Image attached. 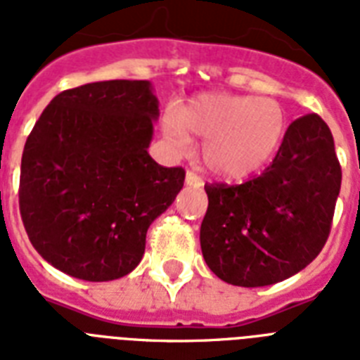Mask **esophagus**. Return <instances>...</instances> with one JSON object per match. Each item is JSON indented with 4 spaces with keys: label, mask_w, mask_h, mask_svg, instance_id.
<instances>
[{
    "label": "esophagus",
    "mask_w": 360,
    "mask_h": 360,
    "mask_svg": "<svg viewBox=\"0 0 360 360\" xmlns=\"http://www.w3.org/2000/svg\"><path fill=\"white\" fill-rule=\"evenodd\" d=\"M185 183H186V186H196V188H200V186H203L202 177H198V175L194 174V172H186Z\"/></svg>",
    "instance_id": "obj_1"
}]
</instances>
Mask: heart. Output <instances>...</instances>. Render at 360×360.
<instances>
[{
  "mask_svg": "<svg viewBox=\"0 0 360 360\" xmlns=\"http://www.w3.org/2000/svg\"><path fill=\"white\" fill-rule=\"evenodd\" d=\"M285 114L274 98L233 93H202L181 110L166 108L162 134L177 153L203 138V162L222 179H245L263 169L285 136Z\"/></svg>",
  "mask_w": 360,
  "mask_h": 360,
  "instance_id": "obj_1",
  "label": "heart"
}]
</instances>
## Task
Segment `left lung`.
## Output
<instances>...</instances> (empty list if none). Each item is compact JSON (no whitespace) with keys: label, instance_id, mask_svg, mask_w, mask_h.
Listing matches in <instances>:
<instances>
[{"label":"left lung","instance_id":"left-lung-1","mask_svg":"<svg viewBox=\"0 0 360 360\" xmlns=\"http://www.w3.org/2000/svg\"><path fill=\"white\" fill-rule=\"evenodd\" d=\"M335 140L318 114L288 127L273 164L243 185H205L202 254L220 280L262 288L307 267L323 248L340 194Z\"/></svg>","mask_w":360,"mask_h":360}]
</instances>
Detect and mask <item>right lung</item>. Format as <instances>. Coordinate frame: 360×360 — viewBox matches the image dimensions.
<instances>
[{
  "mask_svg": "<svg viewBox=\"0 0 360 360\" xmlns=\"http://www.w3.org/2000/svg\"><path fill=\"white\" fill-rule=\"evenodd\" d=\"M157 120L147 80L95 82L50 101L25 141L18 192L27 237L50 265L87 282L138 267L149 226L185 181L147 153Z\"/></svg>",
  "mask_w": 360,
  "mask_h": 360,
  "instance_id": "1",
  "label": "right lung"
}]
</instances>
